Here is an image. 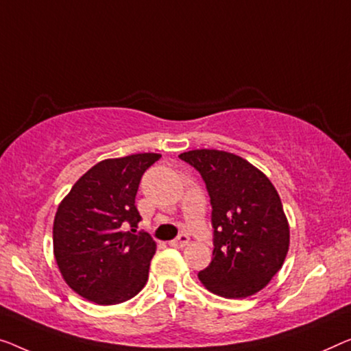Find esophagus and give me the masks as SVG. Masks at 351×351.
<instances>
[{"label":"esophagus","instance_id":"esophagus-1","mask_svg":"<svg viewBox=\"0 0 351 351\" xmlns=\"http://www.w3.org/2000/svg\"><path fill=\"white\" fill-rule=\"evenodd\" d=\"M187 243H189V237L182 233L176 239H173V241H170V245H171V247L181 249V247H184V245H187Z\"/></svg>","mask_w":351,"mask_h":351}]
</instances>
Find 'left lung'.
I'll return each instance as SVG.
<instances>
[{
    "label": "left lung",
    "instance_id": "8db88e82",
    "mask_svg": "<svg viewBox=\"0 0 351 351\" xmlns=\"http://www.w3.org/2000/svg\"><path fill=\"white\" fill-rule=\"evenodd\" d=\"M180 159L202 175L213 206V260L198 279L222 298L255 295L289 252L290 228L279 193L265 173L227 151L193 149Z\"/></svg>",
    "mask_w": 351,
    "mask_h": 351
}]
</instances>
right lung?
<instances>
[{
    "label": "right lung",
    "instance_id": "1",
    "mask_svg": "<svg viewBox=\"0 0 351 351\" xmlns=\"http://www.w3.org/2000/svg\"><path fill=\"white\" fill-rule=\"evenodd\" d=\"M160 154L142 153L99 162L72 186L53 222V254L62 279L102 306L134 298L148 280L156 243L137 206L140 180ZM130 228L129 232L127 228Z\"/></svg>",
    "mask_w": 351,
    "mask_h": 351
}]
</instances>
